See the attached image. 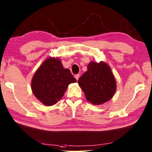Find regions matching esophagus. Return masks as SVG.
Instances as JSON below:
<instances>
[{
  "mask_svg": "<svg viewBox=\"0 0 152 152\" xmlns=\"http://www.w3.org/2000/svg\"><path fill=\"white\" fill-rule=\"evenodd\" d=\"M74 77H75V78L76 79V80H78L80 78V74H76V75L74 76Z\"/></svg>",
  "mask_w": 152,
  "mask_h": 152,
  "instance_id": "esophagus-1",
  "label": "esophagus"
}]
</instances>
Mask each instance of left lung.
I'll return each instance as SVG.
<instances>
[{
  "label": "left lung",
  "mask_w": 152,
  "mask_h": 152,
  "mask_svg": "<svg viewBox=\"0 0 152 152\" xmlns=\"http://www.w3.org/2000/svg\"><path fill=\"white\" fill-rule=\"evenodd\" d=\"M87 100L94 105L109 101L116 90V82L111 68L104 62H91L88 70L78 80Z\"/></svg>",
  "instance_id": "8db88e82"
}]
</instances>
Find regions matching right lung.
I'll list each match as a JSON object with an SVG mask.
<instances>
[{
    "instance_id": "right-lung-1",
    "label": "right lung",
    "mask_w": 152,
    "mask_h": 152,
    "mask_svg": "<svg viewBox=\"0 0 152 152\" xmlns=\"http://www.w3.org/2000/svg\"><path fill=\"white\" fill-rule=\"evenodd\" d=\"M76 82L70 71L63 68L61 60L49 58L33 76L31 88L38 100L45 106H52L62 98L68 85Z\"/></svg>"
}]
</instances>
